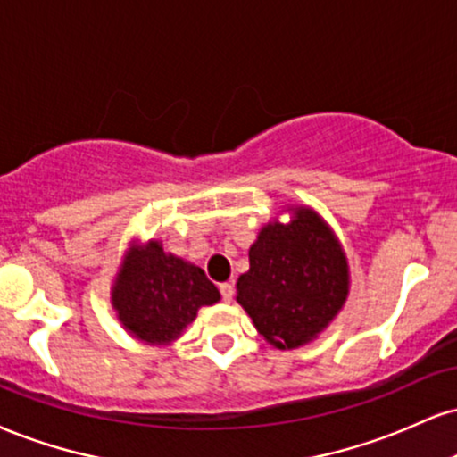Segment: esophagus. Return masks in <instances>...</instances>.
<instances>
[{
	"label": "esophagus",
	"instance_id": "34e87169",
	"mask_svg": "<svg viewBox=\"0 0 457 457\" xmlns=\"http://www.w3.org/2000/svg\"><path fill=\"white\" fill-rule=\"evenodd\" d=\"M219 291H221L223 302H232L234 300V285L232 283H221V285H219Z\"/></svg>",
	"mask_w": 457,
	"mask_h": 457
}]
</instances>
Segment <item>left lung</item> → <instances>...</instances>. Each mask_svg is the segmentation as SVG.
Returning a JSON list of instances; mask_svg holds the SVG:
<instances>
[{"instance_id": "obj_1", "label": "left lung", "mask_w": 457, "mask_h": 457, "mask_svg": "<svg viewBox=\"0 0 457 457\" xmlns=\"http://www.w3.org/2000/svg\"><path fill=\"white\" fill-rule=\"evenodd\" d=\"M238 302L255 328L278 349L315 338L343 309L349 291L347 260L311 208L294 221L268 223L249 251V272L236 283Z\"/></svg>"}]
</instances>
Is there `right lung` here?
I'll list each match as a JSON object with an SVG mask.
<instances>
[{
  "label": "right lung",
  "mask_w": 457,
  "mask_h": 457,
  "mask_svg": "<svg viewBox=\"0 0 457 457\" xmlns=\"http://www.w3.org/2000/svg\"><path fill=\"white\" fill-rule=\"evenodd\" d=\"M219 300L202 268L168 255L159 243L131 249L112 289L120 323L145 343H170L194 321L200 306Z\"/></svg>",
  "instance_id": "1"
}]
</instances>
